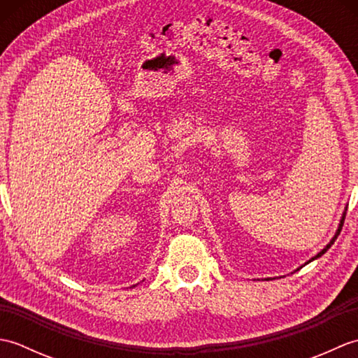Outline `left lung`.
Instances as JSON below:
<instances>
[{"label": "left lung", "instance_id": "obj_1", "mask_svg": "<svg viewBox=\"0 0 358 358\" xmlns=\"http://www.w3.org/2000/svg\"><path fill=\"white\" fill-rule=\"evenodd\" d=\"M345 212H343V215H341V220H340V223H338V229H337V232H336V235H334V237H332V240L328 243V245H326L322 250H320V252H318L315 257H313V258H310V260L308 262V263H310V262H313V260H317V258L318 257H322L324 252H326V250H328L332 245H334V241H336L337 240V237H338V235H340V231H341V227H343V223H345Z\"/></svg>", "mask_w": 358, "mask_h": 358}]
</instances>
